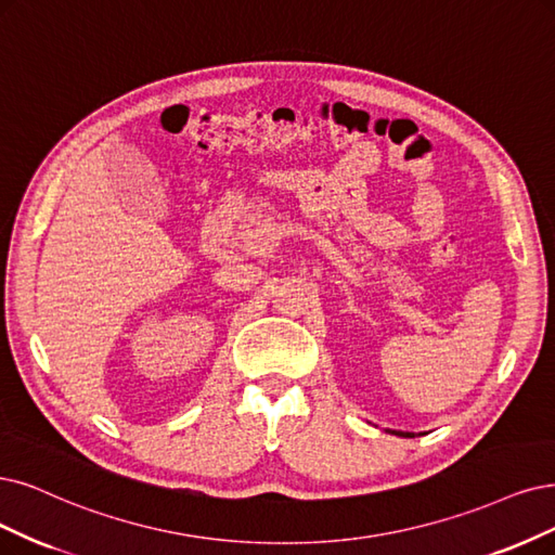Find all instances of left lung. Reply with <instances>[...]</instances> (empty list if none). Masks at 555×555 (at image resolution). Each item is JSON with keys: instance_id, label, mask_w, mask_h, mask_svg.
Here are the masks:
<instances>
[{"instance_id": "8db88e82", "label": "left lung", "mask_w": 555, "mask_h": 555, "mask_svg": "<svg viewBox=\"0 0 555 555\" xmlns=\"http://www.w3.org/2000/svg\"><path fill=\"white\" fill-rule=\"evenodd\" d=\"M386 433H391L396 437H404V439H414V433H400V429H386Z\"/></svg>"}]
</instances>
